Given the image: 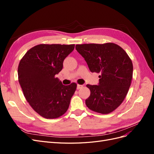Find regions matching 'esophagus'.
I'll return each instance as SVG.
<instances>
[{
	"label": "esophagus",
	"mask_w": 154,
	"mask_h": 154,
	"mask_svg": "<svg viewBox=\"0 0 154 154\" xmlns=\"http://www.w3.org/2000/svg\"><path fill=\"white\" fill-rule=\"evenodd\" d=\"M82 87H83V85H79V84L77 85V89H78V90L80 89V88H82Z\"/></svg>",
	"instance_id": "obj_1"
}]
</instances>
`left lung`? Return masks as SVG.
Returning <instances> with one entry per match:
<instances>
[{
    "label": "left lung",
    "mask_w": 154,
    "mask_h": 154,
    "mask_svg": "<svg viewBox=\"0 0 154 154\" xmlns=\"http://www.w3.org/2000/svg\"><path fill=\"white\" fill-rule=\"evenodd\" d=\"M92 72L100 73L98 85H87L91 91L85 100L88 109L106 114L122 104L131 84L133 65L125 50L117 44L76 45Z\"/></svg>",
    "instance_id": "8db88e82"
}]
</instances>
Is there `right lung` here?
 Listing matches in <instances>:
<instances>
[{
    "label": "right lung",
    "mask_w": 154,
    "mask_h": 154,
    "mask_svg": "<svg viewBox=\"0 0 154 154\" xmlns=\"http://www.w3.org/2000/svg\"><path fill=\"white\" fill-rule=\"evenodd\" d=\"M74 45H37L27 51L18 65V82L26 100L46 119L57 118L66 113L76 89V83L64 85L56 78Z\"/></svg>",
    "instance_id": "obj_1"
}]
</instances>
